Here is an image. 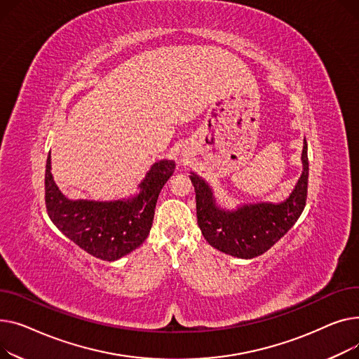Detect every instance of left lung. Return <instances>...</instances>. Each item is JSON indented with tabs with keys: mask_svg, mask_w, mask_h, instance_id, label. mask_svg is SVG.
Segmentation results:
<instances>
[{
	"mask_svg": "<svg viewBox=\"0 0 359 359\" xmlns=\"http://www.w3.org/2000/svg\"><path fill=\"white\" fill-rule=\"evenodd\" d=\"M303 171L290 196L280 201L241 203L226 207L216 198L213 187L191 171L196 189L197 223L204 239L226 255L252 259L277 243L302 216L307 198L309 159L303 140Z\"/></svg>",
	"mask_w": 359,
	"mask_h": 359,
	"instance_id": "obj_1",
	"label": "left lung"
}]
</instances>
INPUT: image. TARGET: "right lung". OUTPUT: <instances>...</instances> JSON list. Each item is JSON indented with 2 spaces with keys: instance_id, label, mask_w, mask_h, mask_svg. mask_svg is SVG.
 Instances as JSON below:
<instances>
[{
  "instance_id": "obj_1",
  "label": "right lung",
  "mask_w": 359,
  "mask_h": 359,
  "mask_svg": "<svg viewBox=\"0 0 359 359\" xmlns=\"http://www.w3.org/2000/svg\"><path fill=\"white\" fill-rule=\"evenodd\" d=\"M175 162L156 161L137 185V191L117 200L68 198L56 185L50 152L46 162V208L52 223L81 249L102 261H117L137 249L152 227L162 187Z\"/></svg>"
}]
</instances>
